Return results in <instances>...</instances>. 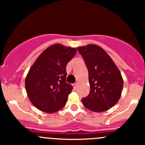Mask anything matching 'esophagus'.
Masks as SVG:
<instances>
[{
    "mask_svg": "<svg viewBox=\"0 0 145 145\" xmlns=\"http://www.w3.org/2000/svg\"><path fill=\"white\" fill-rule=\"evenodd\" d=\"M77 86H78V83H74V84H73V87H74V89H76Z\"/></svg>",
    "mask_w": 145,
    "mask_h": 145,
    "instance_id": "34e87169",
    "label": "esophagus"
}]
</instances>
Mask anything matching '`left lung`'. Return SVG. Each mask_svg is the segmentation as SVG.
<instances>
[{
	"instance_id": "1",
	"label": "left lung",
	"mask_w": 145,
	"mask_h": 145,
	"mask_svg": "<svg viewBox=\"0 0 145 145\" xmlns=\"http://www.w3.org/2000/svg\"><path fill=\"white\" fill-rule=\"evenodd\" d=\"M88 70L90 92L82 99L83 106L101 112L113 107L121 97L122 76L113 60L101 47L88 44L78 47Z\"/></svg>"
}]
</instances>
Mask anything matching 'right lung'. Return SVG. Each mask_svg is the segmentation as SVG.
<instances>
[{
    "label": "right lung",
    "mask_w": 145,
    "mask_h": 145,
    "mask_svg": "<svg viewBox=\"0 0 145 145\" xmlns=\"http://www.w3.org/2000/svg\"><path fill=\"white\" fill-rule=\"evenodd\" d=\"M76 53V48L56 44L45 49L32 65L25 78V90L39 110L53 113L66 105L73 89L66 83V66Z\"/></svg>",
    "instance_id": "add662e5"
}]
</instances>
